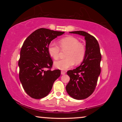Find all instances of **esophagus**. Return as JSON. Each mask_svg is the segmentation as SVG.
<instances>
[{"instance_id": "esophagus-1", "label": "esophagus", "mask_w": 122, "mask_h": 122, "mask_svg": "<svg viewBox=\"0 0 122 122\" xmlns=\"http://www.w3.org/2000/svg\"><path fill=\"white\" fill-rule=\"evenodd\" d=\"M61 73L62 75H65V74H66V72L65 71H61Z\"/></svg>"}]
</instances>
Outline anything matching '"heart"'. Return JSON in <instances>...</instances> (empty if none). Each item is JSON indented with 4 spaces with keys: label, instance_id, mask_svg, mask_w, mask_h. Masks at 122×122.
Instances as JSON below:
<instances>
[{
    "label": "heart",
    "instance_id": "1",
    "mask_svg": "<svg viewBox=\"0 0 122 122\" xmlns=\"http://www.w3.org/2000/svg\"><path fill=\"white\" fill-rule=\"evenodd\" d=\"M59 44L62 51H66V59L56 61L54 66L57 68L66 70L72 67L74 63L78 65L83 61L86 55V47L79 40L73 36H67L61 39ZM49 55L54 60L59 59L61 50L54 42H51L48 47Z\"/></svg>",
    "mask_w": 122,
    "mask_h": 122
}]
</instances>
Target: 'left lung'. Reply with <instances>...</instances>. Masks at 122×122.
Returning a JSON list of instances; mask_svg holds the SVG:
<instances>
[{
    "label": "left lung",
    "instance_id": "left-lung-1",
    "mask_svg": "<svg viewBox=\"0 0 122 122\" xmlns=\"http://www.w3.org/2000/svg\"><path fill=\"white\" fill-rule=\"evenodd\" d=\"M71 33L84 36L86 42V55L79 67L67 71L70 81L66 91L71 97L83 100L92 95L95 89L101 73V54L97 40L92 35L84 31H74Z\"/></svg>",
    "mask_w": 122,
    "mask_h": 122
}]
</instances>
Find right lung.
<instances>
[{
	"label": "right lung",
	"instance_id": "1",
	"mask_svg": "<svg viewBox=\"0 0 122 122\" xmlns=\"http://www.w3.org/2000/svg\"><path fill=\"white\" fill-rule=\"evenodd\" d=\"M41 28L25 40L18 62L19 79L29 96L40 99L48 95L54 82L61 75L60 70L51 71L53 62L48 52V47L53 39L64 34Z\"/></svg>",
	"mask_w": 122,
	"mask_h": 122
}]
</instances>
